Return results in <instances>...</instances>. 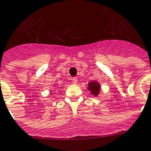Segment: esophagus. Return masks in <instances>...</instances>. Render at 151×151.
Listing matches in <instances>:
<instances>
[{
	"label": "esophagus",
	"instance_id": "1",
	"mask_svg": "<svg viewBox=\"0 0 151 151\" xmlns=\"http://www.w3.org/2000/svg\"><path fill=\"white\" fill-rule=\"evenodd\" d=\"M78 78H73V79H72V82H73V84H78Z\"/></svg>",
	"mask_w": 151,
	"mask_h": 151
}]
</instances>
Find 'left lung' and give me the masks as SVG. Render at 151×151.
Returning <instances> with one entry per match:
<instances>
[{
	"mask_svg": "<svg viewBox=\"0 0 151 151\" xmlns=\"http://www.w3.org/2000/svg\"><path fill=\"white\" fill-rule=\"evenodd\" d=\"M88 89L91 91L92 95L97 96L100 91V84L97 81H91L88 84Z\"/></svg>",
	"mask_w": 151,
	"mask_h": 151,
	"instance_id": "left-lung-1",
	"label": "left lung"
}]
</instances>
